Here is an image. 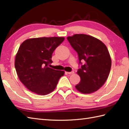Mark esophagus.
<instances>
[{
  "instance_id": "esophagus-1",
  "label": "esophagus",
  "mask_w": 129,
  "mask_h": 129,
  "mask_svg": "<svg viewBox=\"0 0 129 129\" xmlns=\"http://www.w3.org/2000/svg\"><path fill=\"white\" fill-rule=\"evenodd\" d=\"M74 73V71H72V72H67V74H73Z\"/></svg>"
}]
</instances>
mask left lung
Wrapping results in <instances>:
<instances>
[{
    "label": "left lung",
    "mask_w": 129,
    "mask_h": 129,
    "mask_svg": "<svg viewBox=\"0 0 129 129\" xmlns=\"http://www.w3.org/2000/svg\"><path fill=\"white\" fill-rule=\"evenodd\" d=\"M67 39L77 52L81 65L77 72L81 80L76 89L83 94L97 91L110 72L111 60L108 48L100 40L86 34H75Z\"/></svg>",
    "instance_id": "obj_1"
}]
</instances>
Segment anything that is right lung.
<instances>
[{
  "label": "right lung",
  "mask_w": 129,
  "mask_h": 129,
  "mask_svg": "<svg viewBox=\"0 0 129 129\" xmlns=\"http://www.w3.org/2000/svg\"><path fill=\"white\" fill-rule=\"evenodd\" d=\"M63 37L32 38L24 41L16 55L15 68L19 80L28 89L45 95L55 89L64 72L49 68L52 54Z\"/></svg>",
  "instance_id": "1"
}]
</instances>
